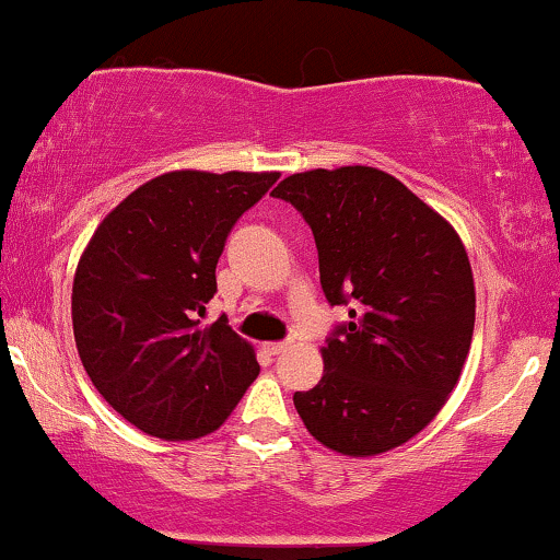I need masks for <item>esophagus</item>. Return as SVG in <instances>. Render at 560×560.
<instances>
[{
    "label": "esophagus",
    "mask_w": 560,
    "mask_h": 560,
    "mask_svg": "<svg viewBox=\"0 0 560 560\" xmlns=\"http://www.w3.org/2000/svg\"><path fill=\"white\" fill-rule=\"evenodd\" d=\"M262 349H266V352L268 354H281V352H287V349H289V345H287V341H268V345H262Z\"/></svg>",
    "instance_id": "obj_1"
}]
</instances>
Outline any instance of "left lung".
I'll use <instances>...</instances> for the list:
<instances>
[{"mask_svg": "<svg viewBox=\"0 0 560 560\" xmlns=\"http://www.w3.org/2000/svg\"><path fill=\"white\" fill-rule=\"evenodd\" d=\"M271 195L313 229L326 300L357 307L320 349L318 386L294 394L307 433L352 459L412 441L448 401L472 347L475 279L462 237L375 166L300 172Z\"/></svg>", "mask_w": 560, "mask_h": 560, "instance_id": "8db88e82", "label": "left lung"}]
</instances>
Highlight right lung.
I'll return each mask as SVG.
<instances>
[{
    "mask_svg": "<svg viewBox=\"0 0 560 560\" xmlns=\"http://www.w3.org/2000/svg\"><path fill=\"white\" fill-rule=\"evenodd\" d=\"M279 172L177 170L104 215L72 279V334L88 378L127 422L195 441L234 412L260 365L226 320L200 326L226 234Z\"/></svg>",
    "mask_w": 560,
    "mask_h": 560,
    "instance_id": "add662e5",
    "label": "right lung"
}]
</instances>
